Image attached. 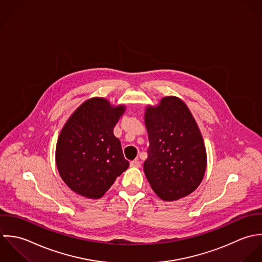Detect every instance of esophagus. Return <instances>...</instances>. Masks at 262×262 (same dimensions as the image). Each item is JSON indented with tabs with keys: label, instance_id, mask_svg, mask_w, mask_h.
I'll list each match as a JSON object with an SVG mask.
<instances>
[{
	"label": "esophagus",
	"instance_id": "obj_1",
	"mask_svg": "<svg viewBox=\"0 0 262 262\" xmlns=\"http://www.w3.org/2000/svg\"><path fill=\"white\" fill-rule=\"evenodd\" d=\"M130 166L132 167H140L141 166V162L137 159V160H134L130 162Z\"/></svg>",
	"mask_w": 262,
	"mask_h": 262
}]
</instances>
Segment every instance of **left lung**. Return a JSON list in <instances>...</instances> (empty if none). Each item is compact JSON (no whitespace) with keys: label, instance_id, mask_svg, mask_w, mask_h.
<instances>
[{"label":"left lung","instance_id":"1","mask_svg":"<svg viewBox=\"0 0 262 262\" xmlns=\"http://www.w3.org/2000/svg\"><path fill=\"white\" fill-rule=\"evenodd\" d=\"M145 123L150 146L144 171L151 187L167 202L190 194L204 178L207 153L188 107L175 96L164 97L146 108Z\"/></svg>","mask_w":262,"mask_h":262}]
</instances>
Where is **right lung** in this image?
Masks as SVG:
<instances>
[{
  "label": "right lung",
  "instance_id": "right-lung-1",
  "mask_svg": "<svg viewBox=\"0 0 262 262\" xmlns=\"http://www.w3.org/2000/svg\"><path fill=\"white\" fill-rule=\"evenodd\" d=\"M125 106H112L100 97L78 107L62 127L55 149V161L63 182L75 192L100 199L124 172V159L113 128Z\"/></svg>",
  "mask_w": 262,
  "mask_h": 262
}]
</instances>
